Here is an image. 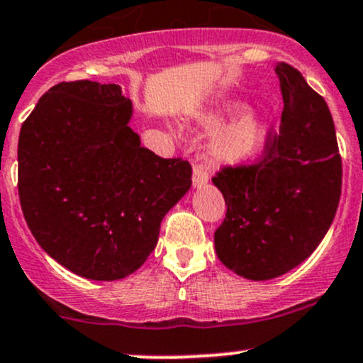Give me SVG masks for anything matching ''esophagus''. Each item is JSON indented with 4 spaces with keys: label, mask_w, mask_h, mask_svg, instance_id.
Segmentation results:
<instances>
[{
    "label": "esophagus",
    "mask_w": 363,
    "mask_h": 363,
    "mask_svg": "<svg viewBox=\"0 0 363 363\" xmlns=\"http://www.w3.org/2000/svg\"><path fill=\"white\" fill-rule=\"evenodd\" d=\"M192 183L195 189H201V186H206L209 183V173H207L206 168L195 164L194 166V174H192Z\"/></svg>",
    "instance_id": "1"
}]
</instances>
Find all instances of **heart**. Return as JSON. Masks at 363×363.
I'll return each instance as SVG.
<instances>
[{
    "instance_id": "b5f03b06",
    "label": "heart",
    "mask_w": 363,
    "mask_h": 363,
    "mask_svg": "<svg viewBox=\"0 0 363 363\" xmlns=\"http://www.w3.org/2000/svg\"><path fill=\"white\" fill-rule=\"evenodd\" d=\"M243 109V104L221 103L213 108L195 113L190 118V125L214 133L207 142V154L221 164H240L257 156L264 147L269 132V125L262 116L247 113L230 123L228 118Z\"/></svg>"
}]
</instances>
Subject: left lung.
I'll return each mask as SVG.
<instances>
[{
  "instance_id": "1",
  "label": "left lung",
  "mask_w": 363,
  "mask_h": 363,
  "mask_svg": "<svg viewBox=\"0 0 363 363\" xmlns=\"http://www.w3.org/2000/svg\"><path fill=\"white\" fill-rule=\"evenodd\" d=\"M284 109L269 132L262 160L226 166L213 178L226 202L214 233L219 260L252 281L278 278L315 250L335 219L341 157L324 97L296 68L278 63Z\"/></svg>"
}]
</instances>
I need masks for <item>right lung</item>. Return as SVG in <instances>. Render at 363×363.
Wrapping results in <instances>:
<instances>
[{
    "instance_id": "1",
    "label": "right lung",
    "mask_w": 363,
    "mask_h": 363,
    "mask_svg": "<svg viewBox=\"0 0 363 363\" xmlns=\"http://www.w3.org/2000/svg\"><path fill=\"white\" fill-rule=\"evenodd\" d=\"M132 101L116 84L61 82L18 137V195L28 230L50 257L94 281L135 272L166 213L189 192L192 166L142 147Z\"/></svg>"
}]
</instances>
